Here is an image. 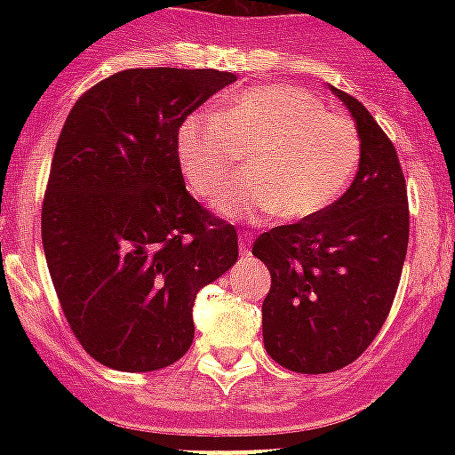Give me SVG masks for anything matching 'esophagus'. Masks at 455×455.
Wrapping results in <instances>:
<instances>
[{
  "label": "esophagus",
  "instance_id": "1",
  "mask_svg": "<svg viewBox=\"0 0 455 455\" xmlns=\"http://www.w3.org/2000/svg\"><path fill=\"white\" fill-rule=\"evenodd\" d=\"M250 245H252V238H250L248 234L238 235V250H241L243 257L250 255Z\"/></svg>",
  "mask_w": 455,
  "mask_h": 455
}]
</instances>
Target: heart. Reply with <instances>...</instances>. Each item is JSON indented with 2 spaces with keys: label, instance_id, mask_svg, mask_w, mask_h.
Listing matches in <instances>:
<instances>
[{
  "label": "heart",
  "instance_id": "b5f03b06",
  "mask_svg": "<svg viewBox=\"0 0 455 455\" xmlns=\"http://www.w3.org/2000/svg\"><path fill=\"white\" fill-rule=\"evenodd\" d=\"M248 174L217 196V212L231 220L281 214L304 221L339 198L359 163L352 120L325 113L316 96L269 84L234 96L214 116H191L177 139L186 184L207 198L250 151Z\"/></svg>",
  "mask_w": 455,
  "mask_h": 455
}]
</instances>
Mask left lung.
<instances>
[{
  "label": "left lung",
  "instance_id": "1",
  "mask_svg": "<svg viewBox=\"0 0 455 455\" xmlns=\"http://www.w3.org/2000/svg\"><path fill=\"white\" fill-rule=\"evenodd\" d=\"M331 89L356 124L359 172L323 212L271 228L252 245L271 274L264 347L283 368L311 375L339 371L366 352L392 309L409 245L395 146L363 103Z\"/></svg>",
  "mask_w": 455,
  "mask_h": 455
}]
</instances>
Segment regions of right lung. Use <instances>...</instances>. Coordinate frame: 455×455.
Returning a JSON list of instances; mask_svg holds the SVG:
<instances>
[{"instance_id": "add662e5", "label": "right lung", "mask_w": 455, "mask_h": 455, "mask_svg": "<svg viewBox=\"0 0 455 455\" xmlns=\"http://www.w3.org/2000/svg\"><path fill=\"white\" fill-rule=\"evenodd\" d=\"M224 70L130 68L80 96L53 151L42 243L75 338L127 373L179 361L193 302L238 259L234 224L186 191L179 127L220 89Z\"/></svg>"}]
</instances>
